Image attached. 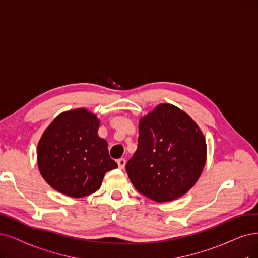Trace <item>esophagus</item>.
<instances>
[{
	"label": "esophagus",
	"mask_w": 258,
	"mask_h": 258,
	"mask_svg": "<svg viewBox=\"0 0 258 258\" xmlns=\"http://www.w3.org/2000/svg\"><path fill=\"white\" fill-rule=\"evenodd\" d=\"M118 166H119V168L122 170V169H124V167H125V164H126V160L124 159V158H120V159H118Z\"/></svg>",
	"instance_id": "obj_1"
}]
</instances>
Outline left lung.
<instances>
[{
  "label": "left lung",
  "mask_w": 258,
  "mask_h": 258,
  "mask_svg": "<svg viewBox=\"0 0 258 258\" xmlns=\"http://www.w3.org/2000/svg\"><path fill=\"white\" fill-rule=\"evenodd\" d=\"M206 140L184 110L161 103L139 121L138 147L126 164L131 182L157 203L191 189L206 163Z\"/></svg>",
  "instance_id": "obj_1"
}]
</instances>
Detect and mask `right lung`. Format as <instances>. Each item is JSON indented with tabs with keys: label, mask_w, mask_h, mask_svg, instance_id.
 Masks as SVG:
<instances>
[{
	"label": "right lung",
	"mask_w": 258,
	"mask_h": 258,
	"mask_svg": "<svg viewBox=\"0 0 258 258\" xmlns=\"http://www.w3.org/2000/svg\"><path fill=\"white\" fill-rule=\"evenodd\" d=\"M100 120L86 108L63 111L38 142L37 161L45 182L71 198H83L101 187L105 173L116 169L107 141L98 135Z\"/></svg>",
	"instance_id": "1"
}]
</instances>
